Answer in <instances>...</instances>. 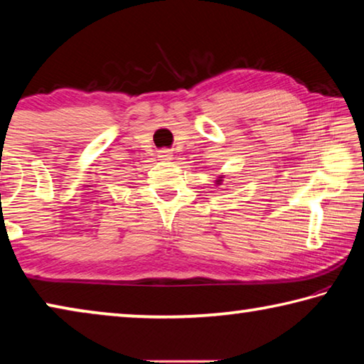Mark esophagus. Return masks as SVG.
<instances>
[{
  "mask_svg": "<svg viewBox=\"0 0 364 364\" xmlns=\"http://www.w3.org/2000/svg\"><path fill=\"white\" fill-rule=\"evenodd\" d=\"M159 159H160V160H171V159H173V154H171V152L167 151V149H164V151L159 152Z\"/></svg>",
  "mask_w": 364,
  "mask_h": 364,
  "instance_id": "esophagus-1",
  "label": "esophagus"
}]
</instances>
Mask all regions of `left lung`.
Returning <instances> with one entry per match:
<instances>
[{"label": "left lung", "mask_w": 364, "mask_h": 364, "mask_svg": "<svg viewBox=\"0 0 364 364\" xmlns=\"http://www.w3.org/2000/svg\"><path fill=\"white\" fill-rule=\"evenodd\" d=\"M221 178H223V176H218V180L215 181V183H217V184H221V181H223V180H221Z\"/></svg>", "instance_id": "left-lung-1"}]
</instances>
